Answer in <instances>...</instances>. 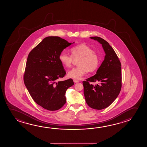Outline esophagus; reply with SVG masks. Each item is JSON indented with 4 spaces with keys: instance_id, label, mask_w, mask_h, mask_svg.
I'll list each match as a JSON object with an SVG mask.
<instances>
[{
    "instance_id": "esophagus-1",
    "label": "esophagus",
    "mask_w": 147,
    "mask_h": 147,
    "mask_svg": "<svg viewBox=\"0 0 147 147\" xmlns=\"http://www.w3.org/2000/svg\"><path fill=\"white\" fill-rule=\"evenodd\" d=\"M73 81H74V83H79V81L78 80H77L76 79L73 80Z\"/></svg>"
}]
</instances>
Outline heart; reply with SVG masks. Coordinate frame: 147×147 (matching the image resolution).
<instances>
[{
  "label": "heart",
  "mask_w": 147,
  "mask_h": 147,
  "mask_svg": "<svg viewBox=\"0 0 147 147\" xmlns=\"http://www.w3.org/2000/svg\"><path fill=\"white\" fill-rule=\"evenodd\" d=\"M71 55L65 51L61 53L59 59L66 67H70L74 59L78 60V66L74 68L68 72V76L76 79H80L86 75L88 71L93 72L98 68L100 64V57L92 49L87 45L82 44L73 47L70 49Z\"/></svg>",
  "instance_id": "1"
}]
</instances>
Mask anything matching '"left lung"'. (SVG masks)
I'll use <instances>...</instances> for the list:
<instances>
[{
  "instance_id": "1",
  "label": "left lung",
  "mask_w": 147,
  "mask_h": 147,
  "mask_svg": "<svg viewBox=\"0 0 147 147\" xmlns=\"http://www.w3.org/2000/svg\"><path fill=\"white\" fill-rule=\"evenodd\" d=\"M90 38L102 45L106 55L96 75L83 81L84 96L90 107L103 109L114 102L121 90V63L114 49L106 40L98 37ZM92 82L98 84L93 85Z\"/></svg>"
}]
</instances>
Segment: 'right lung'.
Returning a JSON list of instances; mask_svg holds the SVG:
<instances>
[{
    "label": "right lung",
    "instance_id": "right-lung-1",
    "mask_svg": "<svg viewBox=\"0 0 147 147\" xmlns=\"http://www.w3.org/2000/svg\"><path fill=\"white\" fill-rule=\"evenodd\" d=\"M74 43L59 37L44 38L28 54L24 74V84L33 100L42 107L55 111L66 103V91L74 84L71 79L58 81L66 71L59 56Z\"/></svg>",
    "mask_w": 147,
    "mask_h": 147
}]
</instances>
